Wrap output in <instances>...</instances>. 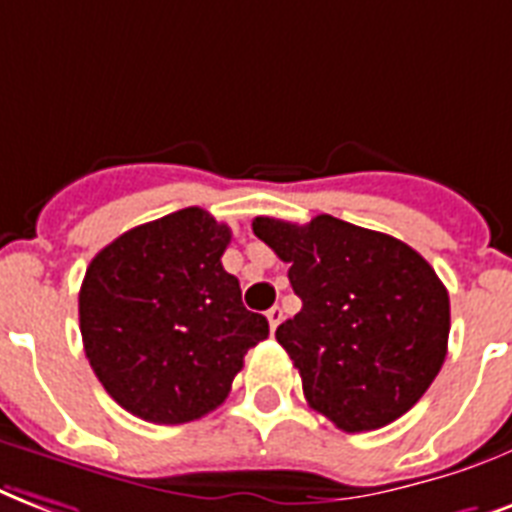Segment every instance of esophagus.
I'll return each instance as SVG.
<instances>
[{
    "label": "esophagus",
    "mask_w": 512,
    "mask_h": 512,
    "mask_svg": "<svg viewBox=\"0 0 512 512\" xmlns=\"http://www.w3.org/2000/svg\"><path fill=\"white\" fill-rule=\"evenodd\" d=\"M267 320H269V328L275 331V328L280 326V320H283V310H280V307H269Z\"/></svg>",
    "instance_id": "obj_1"
}]
</instances>
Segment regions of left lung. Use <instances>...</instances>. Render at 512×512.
<instances>
[{
  "label": "left lung",
  "instance_id": "left-lung-1",
  "mask_svg": "<svg viewBox=\"0 0 512 512\" xmlns=\"http://www.w3.org/2000/svg\"><path fill=\"white\" fill-rule=\"evenodd\" d=\"M253 235L291 264L301 312L277 326L304 398L344 433L376 430L414 406L446 360L449 293L395 237L334 216H256Z\"/></svg>",
  "mask_w": 512,
  "mask_h": 512
}]
</instances>
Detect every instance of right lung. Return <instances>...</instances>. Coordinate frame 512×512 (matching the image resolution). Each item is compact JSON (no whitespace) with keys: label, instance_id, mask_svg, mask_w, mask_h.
I'll use <instances>...</instances> for the list:
<instances>
[{"label":"right lung","instance_id":"right-lung-1","mask_svg":"<svg viewBox=\"0 0 512 512\" xmlns=\"http://www.w3.org/2000/svg\"><path fill=\"white\" fill-rule=\"evenodd\" d=\"M232 232L202 208L128 229L95 253L79 288V331L98 382L154 425L211 414L245 352L269 336L221 256Z\"/></svg>","mask_w":512,"mask_h":512}]
</instances>
